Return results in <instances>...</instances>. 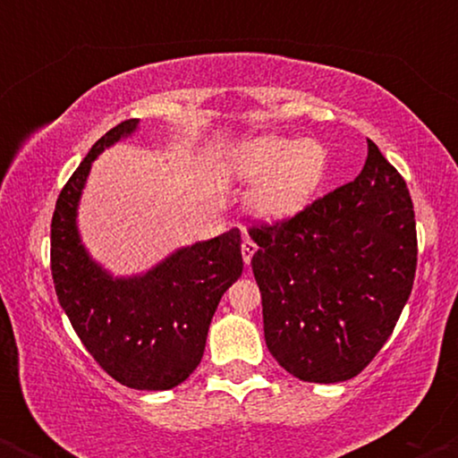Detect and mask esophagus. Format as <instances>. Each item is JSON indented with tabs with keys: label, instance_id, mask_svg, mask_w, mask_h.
<instances>
[{
	"label": "esophagus",
	"instance_id": "34e87169",
	"mask_svg": "<svg viewBox=\"0 0 458 458\" xmlns=\"http://www.w3.org/2000/svg\"><path fill=\"white\" fill-rule=\"evenodd\" d=\"M256 250H259V247H256L254 241H251L250 236H247V239L243 241V243H241V254H243L245 265H250V262H251V256L256 254Z\"/></svg>",
	"mask_w": 458,
	"mask_h": 458
}]
</instances>
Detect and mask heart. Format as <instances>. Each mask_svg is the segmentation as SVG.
Wrapping results in <instances>:
<instances>
[{
	"instance_id": "1",
	"label": "heart",
	"mask_w": 458,
	"mask_h": 458,
	"mask_svg": "<svg viewBox=\"0 0 458 458\" xmlns=\"http://www.w3.org/2000/svg\"><path fill=\"white\" fill-rule=\"evenodd\" d=\"M327 152L314 140L259 135L241 141L225 157V174L236 181H262L251 191V207L265 217L301 211L318 191Z\"/></svg>"
}]
</instances>
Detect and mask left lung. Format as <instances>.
Here are the masks:
<instances>
[{
    "mask_svg": "<svg viewBox=\"0 0 458 458\" xmlns=\"http://www.w3.org/2000/svg\"><path fill=\"white\" fill-rule=\"evenodd\" d=\"M250 236L277 364L310 383L360 375L396 327L418 265L413 202L396 167L368 140L355 181Z\"/></svg>",
    "mask_w": 458,
    "mask_h": 458,
    "instance_id": "1",
    "label": "left lung"
}]
</instances>
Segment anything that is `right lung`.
Listing matches in <instances>:
<instances>
[{
  "instance_id": "obj_1",
  "label": "right lung",
  "mask_w": 458,
  "mask_h": 458,
  "mask_svg": "<svg viewBox=\"0 0 458 458\" xmlns=\"http://www.w3.org/2000/svg\"><path fill=\"white\" fill-rule=\"evenodd\" d=\"M138 118L92 146L51 219V276L62 310L97 364L133 390H172L196 370L219 299L243 273L236 228L167 256L150 271L112 277L79 239L77 207L92 161L129 138Z\"/></svg>"
}]
</instances>
